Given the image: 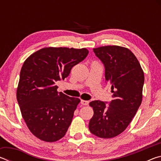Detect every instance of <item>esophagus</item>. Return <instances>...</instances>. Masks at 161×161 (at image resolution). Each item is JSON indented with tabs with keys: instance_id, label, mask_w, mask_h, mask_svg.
I'll return each instance as SVG.
<instances>
[{
	"instance_id": "1",
	"label": "esophagus",
	"mask_w": 161,
	"mask_h": 161,
	"mask_svg": "<svg viewBox=\"0 0 161 161\" xmlns=\"http://www.w3.org/2000/svg\"><path fill=\"white\" fill-rule=\"evenodd\" d=\"M81 105L86 106L89 104V102L88 101H85V100H81Z\"/></svg>"
}]
</instances>
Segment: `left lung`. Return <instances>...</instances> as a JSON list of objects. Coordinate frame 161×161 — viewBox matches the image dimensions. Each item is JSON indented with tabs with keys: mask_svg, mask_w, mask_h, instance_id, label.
I'll list each match as a JSON object with an SVG mask.
<instances>
[{
	"mask_svg": "<svg viewBox=\"0 0 161 161\" xmlns=\"http://www.w3.org/2000/svg\"><path fill=\"white\" fill-rule=\"evenodd\" d=\"M93 50L104 65L105 79L111 85L114 99L108 107L102 101L89 103L94 115L89 129L98 137L111 138L123 132L137 112L142 102L144 73L129 49L108 45Z\"/></svg>",
	"mask_w": 161,
	"mask_h": 161,
	"instance_id": "obj_1",
	"label": "left lung"
}]
</instances>
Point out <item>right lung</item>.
<instances>
[{
	"label": "right lung",
	"mask_w": 161,
	"mask_h": 161,
	"mask_svg": "<svg viewBox=\"0 0 161 161\" xmlns=\"http://www.w3.org/2000/svg\"><path fill=\"white\" fill-rule=\"evenodd\" d=\"M88 53L86 48L49 47L24 62L17 100L27 126L39 139L54 142L64 136L80 99L59 93L55 81L67 77Z\"/></svg>",
	"instance_id": "obj_1"
}]
</instances>
